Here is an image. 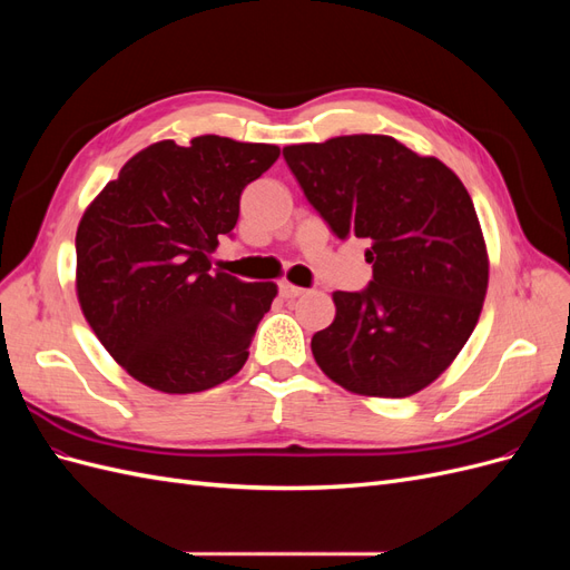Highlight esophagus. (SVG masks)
<instances>
[{"mask_svg": "<svg viewBox=\"0 0 570 570\" xmlns=\"http://www.w3.org/2000/svg\"><path fill=\"white\" fill-rule=\"evenodd\" d=\"M304 287H297V285H292V283H281V295L285 297V299H295V297H302L304 295Z\"/></svg>", "mask_w": 570, "mask_h": 570, "instance_id": "34e87169", "label": "esophagus"}]
</instances>
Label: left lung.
<instances>
[{
	"label": "left lung",
	"instance_id": "obj_1",
	"mask_svg": "<svg viewBox=\"0 0 570 570\" xmlns=\"http://www.w3.org/2000/svg\"><path fill=\"white\" fill-rule=\"evenodd\" d=\"M283 157L331 230L371 245L373 281L335 292V321L312 337L316 364L354 394H416L456 358L485 302L490 264L469 189L387 135L289 145Z\"/></svg>",
	"mask_w": 570,
	"mask_h": 570
}]
</instances>
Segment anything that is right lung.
I'll use <instances>...</instances> for the list:
<instances>
[{
	"label": "right lung",
	"mask_w": 570,
	"mask_h": 570,
	"mask_svg": "<svg viewBox=\"0 0 570 570\" xmlns=\"http://www.w3.org/2000/svg\"><path fill=\"white\" fill-rule=\"evenodd\" d=\"M281 157L275 145L202 135L137 151L82 214L76 289L105 350L166 394L226 383L249 356L275 283L212 271L239 195Z\"/></svg>",
	"instance_id": "obj_1"
}]
</instances>
